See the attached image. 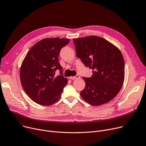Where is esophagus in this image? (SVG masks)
Listing matches in <instances>:
<instances>
[{
  "label": "esophagus",
  "mask_w": 146,
  "mask_h": 146,
  "mask_svg": "<svg viewBox=\"0 0 146 146\" xmlns=\"http://www.w3.org/2000/svg\"><path fill=\"white\" fill-rule=\"evenodd\" d=\"M80 78V76L79 75H76L75 76H70V79L71 80H76V79H79Z\"/></svg>",
  "instance_id": "esophagus-1"
}]
</instances>
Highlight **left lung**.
I'll use <instances>...</instances> for the list:
<instances>
[{
    "mask_svg": "<svg viewBox=\"0 0 146 146\" xmlns=\"http://www.w3.org/2000/svg\"><path fill=\"white\" fill-rule=\"evenodd\" d=\"M78 58L92 70L83 77L85 87L81 97L93 106L109 102L119 93L125 79V61L120 51L106 40L95 36L74 38Z\"/></svg>",
    "mask_w": 146,
    "mask_h": 146,
    "instance_id": "8db88e82",
    "label": "left lung"
}]
</instances>
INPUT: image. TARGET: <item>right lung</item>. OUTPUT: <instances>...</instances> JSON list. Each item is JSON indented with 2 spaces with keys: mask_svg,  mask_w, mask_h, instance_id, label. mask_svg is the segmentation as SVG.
<instances>
[{
  "mask_svg": "<svg viewBox=\"0 0 146 146\" xmlns=\"http://www.w3.org/2000/svg\"><path fill=\"white\" fill-rule=\"evenodd\" d=\"M69 41L58 37L45 38L35 44L26 55L20 68L21 84L36 103L48 106L60 99L68 80L63 76L58 55ZM57 70L60 74L55 76Z\"/></svg>",
  "mask_w": 146,
  "mask_h": 146,
  "instance_id": "obj_1",
  "label": "right lung"
}]
</instances>
